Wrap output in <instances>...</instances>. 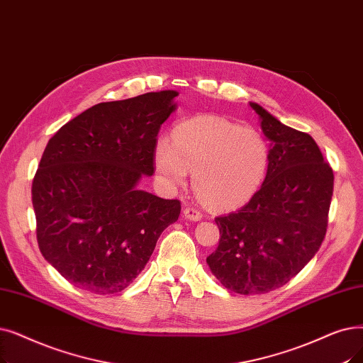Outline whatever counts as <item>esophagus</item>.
Segmentation results:
<instances>
[{
	"label": "esophagus",
	"instance_id": "1",
	"mask_svg": "<svg viewBox=\"0 0 363 363\" xmlns=\"http://www.w3.org/2000/svg\"><path fill=\"white\" fill-rule=\"evenodd\" d=\"M184 216L188 218V219L199 220V219H201V212L197 211V209L193 208V206H186V208H184Z\"/></svg>",
	"mask_w": 363,
	"mask_h": 363
}]
</instances>
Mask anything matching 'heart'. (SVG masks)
I'll return each instance as SVG.
<instances>
[{
  "instance_id": "1",
  "label": "heart",
  "mask_w": 363,
  "mask_h": 363,
  "mask_svg": "<svg viewBox=\"0 0 363 363\" xmlns=\"http://www.w3.org/2000/svg\"><path fill=\"white\" fill-rule=\"evenodd\" d=\"M269 164L270 147L261 132L215 116L178 124L170 143L162 140L155 151L157 170L169 185H182L193 170L196 194L219 209L254 196Z\"/></svg>"
}]
</instances>
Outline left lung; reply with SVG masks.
I'll use <instances>...</instances> for the list:
<instances>
[{
  "label": "left lung",
  "instance_id": "8db88e82",
  "mask_svg": "<svg viewBox=\"0 0 363 363\" xmlns=\"http://www.w3.org/2000/svg\"><path fill=\"white\" fill-rule=\"evenodd\" d=\"M250 106L272 140L269 172L242 209L215 218L220 239L206 258L213 276L243 295L274 291L304 269L325 239L334 191L314 139Z\"/></svg>",
  "mask_w": 363,
  "mask_h": 363
}]
</instances>
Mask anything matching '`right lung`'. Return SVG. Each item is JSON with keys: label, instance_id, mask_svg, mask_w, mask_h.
I'll return each mask as SVG.
<instances>
[{"label": "right lung", "instance_id": "obj_1", "mask_svg": "<svg viewBox=\"0 0 363 363\" xmlns=\"http://www.w3.org/2000/svg\"><path fill=\"white\" fill-rule=\"evenodd\" d=\"M177 91L102 102L47 144L33 181L43 257L77 288L116 294L144 270L181 201L138 190L154 173L157 135Z\"/></svg>", "mask_w": 363, "mask_h": 363}]
</instances>
